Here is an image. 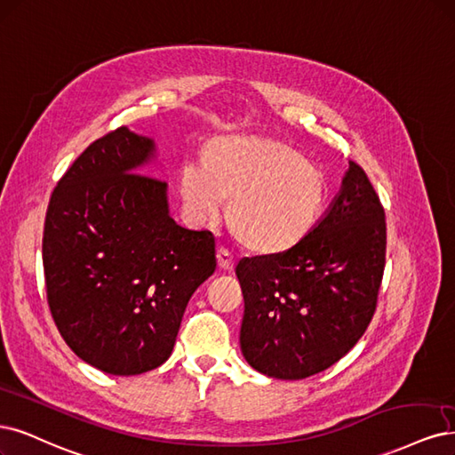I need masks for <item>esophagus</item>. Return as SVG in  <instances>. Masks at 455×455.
I'll list each match as a JSON object with an SVG mask.
<instances>
[{
	"label": "esophagus",
	"mask_w": 455,
	"mask_h": 455,
	"mask_svg": "<svg viewBox=\"0 0 455 455\" xmlns=\"http://www.w3.org/2000/svg\"><path fill=\"white\" fill-rule=\"evenodd\" d=\"M216 259H218V267H220L222 271H231L233 269L235 261H233V256L228 252L226 248L220 246L216 250Z\"/></svg>",
	"instance_id": "1"
}]
</instances>
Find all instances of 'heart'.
Segmentation results:
<instances>
[{"label":"heart","mask_w":455,"mask_h":455,"mask_svg":"<svg viewBox=\"0 0 455 455\" xmlns=\"http://www.w3.org/2000/svg\"><path fill=\"white\" fill-rule=\"evenodd\" d=\"M179 194L196 222H212L231 201L228 222L248 252L280 256L316 226L327 199L322 167L284 140L258 135L218 137L205 165L186 162Z\"/></svg>","instance_id":"b5f03b06"}]
</instances>
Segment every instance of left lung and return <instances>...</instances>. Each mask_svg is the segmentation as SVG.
I'll list each match as a JSON object with an SVG mask.
<instances>
[{"instance_id": "1", "label": "left lung", "mask_w": 455, "mask_h": 455, "mask_svg": "<svg viewBox=\"0 0 455 455\" xmlns=\"http://www.w3.org/2000/svg\"><path fill=\"white\" fill-rule=\"evenodd\" d=\"M386 267V212L362 165L305 241L243 258L241 350L256 371L299 380L347 355L369 327Z\"/></svg>"}]
</instances>
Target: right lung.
Here are the masks:
<instances>
[{
	"label": "right lung",
	"mask_w": 455,
	"mask_h": 455,
	"mask_svg": "<svg viewBox=\"0 0 455 455\" xmlns=\"http://www.w3.org/2000/svg\"><path fill=\"white\" fill-rule=\"evenodd\" d=\"M152 154L148 137L108 132L60 179L44 216L58 331L83 362L120 377L167 362L188 301L216 269L214 235L180 228L165 180L137 173Z\"/></svg>",
	"instance_id": "1"
}]
</instances>
